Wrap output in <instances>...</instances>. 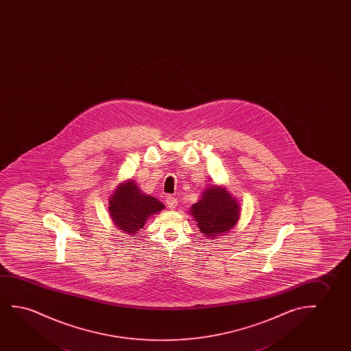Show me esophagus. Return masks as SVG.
<instances>
[{"instance_id": "obj_1", "label": "esophagus", "mask_w": 351, "mask_h": 351, "mask_svg": "<svg viewBox=\"0 0 351 351\" xmlns=\"http://www.w3.org/2000/svg\"><path fill=\"white\" fill-rule=\"evenodd\" d=\"M165 202H167V205H168L169 208H171V210H173V208H176V206H178V199L176 197H167V200H165Z\"/></svg>"}]
</instances>
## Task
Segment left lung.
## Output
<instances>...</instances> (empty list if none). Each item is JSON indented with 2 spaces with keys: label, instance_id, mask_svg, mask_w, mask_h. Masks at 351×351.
Masks as SVG:
<instances>
[{
  "label": "left lung",
  "instance_id": "8db88e82",
  "mask_svg": "<svg viewBox=\"0 0 351 351\" xmlns=\"http://www.w3.org/2000/svg\"><path fill=\"white\" fill-rule=\"evenodd\" d=\"M240 211L237 199L224 186L213 183L202 191L199 200L191 206L189 213L202 235L215 240L234 229L240 219Z\"/></svg>",
  "mask_w": 351,
  "mask_h": 351
}]
</instances>
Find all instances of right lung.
Masks as SVG:
<instances>
[{"instance_id": "right-lung-1", "label": "right lung", "mask_w": 351, "mask_h": 351, "mask_svg": "<svg viewBox=\"0 0 351 351\" xmlns=\"http://www.w3.org/2000/svg\"><path fill=\"white\" fill-rule=\"evenodd\" d=\"M163 202L141 192L133 180L119 183L109 197L108 211L114 226L128 235H136L151 217L163 211Z\"/></svg>"}]
</instances>
